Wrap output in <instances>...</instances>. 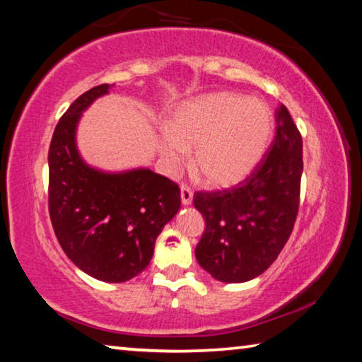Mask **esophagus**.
Returning a JSON list of instances; mask_svg holds the SVG:
<instances>
[{"label": "esophagus", "instance_id": "1", "mask_svg": "<svg viewBox=\"0 0 362 362\" xmlns=\"http://www.w3.org/2000/svg\"><path fill=\"white\" fill-rule=\"evenodd\" d=\"M180 199L183 206L192 204L193 201V192L187 185H180Z\"/></svg>", "mask_w": 362, "mask_h": 362}]
</instances>
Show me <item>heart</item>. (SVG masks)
Here are the masks:
<instances>
[{
	"label": "heart",
	"instance_id": "obj_1",
	"mask_svg": "<svg viewBox=\"0 0 362 362\" xmlns=\"http://www.w3.org/2000/svg\"><path fill=\"white\" fill-rule=\"evenodd\" d=\"M274 116L267 102L217 90L193 97L175 110L158 148L169 173L193 152L192 166L206 185L226 188L259 166L273 140Z\"/></svg>",
	"mask_w": 362,
	"mask_h": 362
}]
</instances>
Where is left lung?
<instances>
[{"instance_id":"obj_1","label":"left lung","mask_w":362,"mask_h":362,"mask_svg":"<svg viewBox=\"0 0 362 362\" xmlns=\"http://www.w3.org/2000/svg\"><path fill=\"white\" fill-rule=\"evenodd\" d=\"M302 170V136L279 105L276 134L254 173L233 188L193 196L206 220L194 255L212 278L246 283L278 259L297 218Z\"/></svg>"}]
</instances>
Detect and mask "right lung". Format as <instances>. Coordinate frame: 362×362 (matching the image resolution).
I'll list each match as a JSON object with an SVG mask.
<instances>
[{"instance_id":"add662e5","label":"right lung","mask_w":362,"mask_h":362,"mask_svg":"<svg viewBox=\"0 0 362 362\" xmlns=\"http://www.w3.org/2000/svg\"><path fill=\"white\" fill-rule=\"evenodd\" d=\"M110 84L86 90L57 122L49 146V216L66 257L99 281L124 283L148 267L155 241L180 209V189L150 169L103 173L76 148L81 113Z\"/></svg>"}]
</instances>
